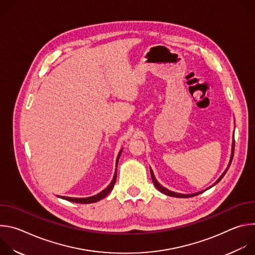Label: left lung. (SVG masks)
I'll return each instance as SVG.
<instances>
[{"label": "left lung", "mask_w": 255, "mask_h": 255, "mask_svg": "<svg viewBox=\"0 0 255 255\" xmlns=\"http://www.w3.org/2000/svg\"><path fill=\"white\" fill-rule=\"evenodd\" d=\"M234 146H235V144H234V142H233V145H232V154H231V159H230V163H229V165H228V167L226 168V170L223 172V174L218 178V180L216 181V183L214 184V185H216V184H218L219 183V181L222 179V177L225 175V173L227 172V170H228V168H229V166H230V164H231V161H232V159H233V154H234ZM150 173H151V178H152V181H153V184H154V186H155V188L159 191V192H161L162 194H165V195H167V196H170V197H176V198H191V197H194V196H198V195H200L201 193H203V192H199V193H196V194H191V195H183V194H177V193H174V192H170V191H168L167 189H165V188H163L162 186H160L157 181H156V179H155V177H154V175H153V172H152V170L150 169ZM213 185V186H214ZM211 188V187H210Z\"/></svg>", "instance_id": "obj_1"}]
</instances>
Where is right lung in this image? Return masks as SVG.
<instances>
[{"mask_svg": "<svg viewBox=\"0 0 255 255\" xmlns=\"http://www.w3.org/2000/svg\"><path fill=\"white\" fill-rule=\"evenodd\" d=\"M122 151H120V153L118 154V157H117V164H118V160H119V157H120V154H121ZM117 164H116V171H115V174H114V177L111 181V184L109 185L104 191H102L101 193H99L98 195L96 196H93V197H90V198H83V199H78V198H68V197H60L64 200H67L69 202H74V203H79V204H91V203H95V202H98L102 199H104L106 196H108V194H110V192L113 190L114 188V185L116 183V177H117Z\"/></svg>", "mask_w": 255, "mask_h": 255, "instance_id": "obj_1", "label": "right lung"}]
</instances>
